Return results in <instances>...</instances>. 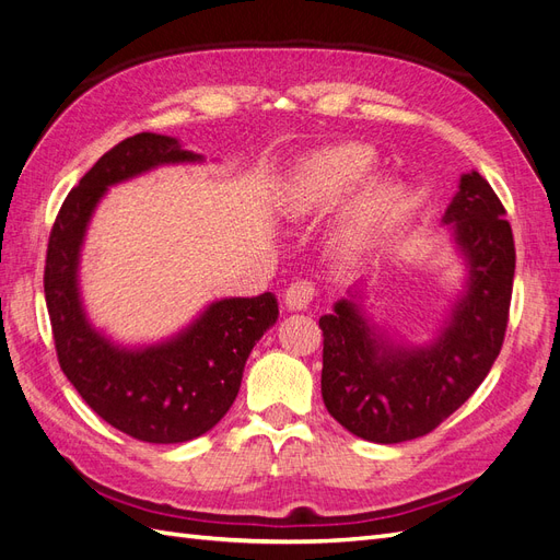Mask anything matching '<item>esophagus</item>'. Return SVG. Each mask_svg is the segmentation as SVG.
<instances>
[{"label":"esophagus","mask_w":560,"mask_h":560,"mask_svg":"<svg viewBox=\"0 0 560 560\" xmlns=\"http://www.w3.org/2000/svg\"><path fill=\"white\" fill-rule=\"evenodd\" d=\"M315 299V284L308 280H296L284 292V306L290 311H306Z\"/></svg>","instance_id":"esophagus-1"}]
</instances>
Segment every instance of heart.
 <instances>
[{"label": "heart", "mask_w": 560, "mask_h": 560, "mask_svg": "<svg viewBox=\"0 0 560 560\" xmlns=\"http://www.w3.org/2000/svg\"><path fill=\"white\" fill-rule=\"evenodd\" d=\"M374 167L376 154L358 142L317 149L296 165L287 189L284 210L290 214L327 212L374 173ZM406 198H409L406 186L393 177L368 179L352 194L338 217L334 229L336 249L343 257H358L366 252L404 210Z\"/></svg>", "instance_id": "1"}]
</instances>
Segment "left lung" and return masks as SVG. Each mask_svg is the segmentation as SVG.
I'll use <instances>...</instances> for the list:
<instances>
[{
	"label": "left lung",
	"instance_id": "obj_1",
	"mask_svg": "<svg viewBox=\"0 0 560 560\" xmlns=\"http://www.w3.org/2000/svg\"><path fill=\"white\" fill-rule=\"evenodd\" d=\"M442 222L465 276L428 341H406L378 325L364 282L352 284L334 313L319 317L322 399L348 432L366 442L399 444L432 432L474 395L500 354L516 266L502 202L469 171L460 175Z\"/></svg>",
	"mask_w": 560,
	"mask_h": 560
}]
</instances>
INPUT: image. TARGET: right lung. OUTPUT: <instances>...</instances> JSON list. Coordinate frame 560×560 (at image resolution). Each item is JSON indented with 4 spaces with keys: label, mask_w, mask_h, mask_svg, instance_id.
<instances>
[{
    "label": "right lung",
    "mask_w": 560,
    "mask_h": 560,
    "mask_svg": "<svg viewBox=\"0 0 560 560\" xmlns=\"http://www.w3.org/2000/svg\"><path fill=\"white\" fill-rule=\"evenodd\" d=\"M202 161L171 135H132L81 177L48 241L44 292L65 376L100 418L147 444H182L212 430L238 397L252 348L280 315L270 292L217 299L154 343L114 341L91 322L81 296V252L109 186Z\"/></svg>",
    "instance_id": "obj_1"
}]
</instances>
